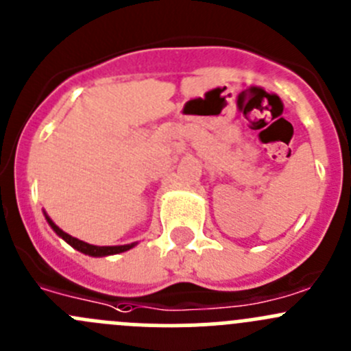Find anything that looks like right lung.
I'll return each instance as SVG.
<instances>
[{"label":"right lung","mask_w":351,"mask_h":351,"mask_svg":"<svg viewBox=\"0 0 351 351\" xmlns=\"http://www.w3.org/2000/svg\"><path fill=\"white\" fill-rule=\"evenodd\" d=\"M45 219H47L49 226H51V228L56 231V234L61 236V238L64 239L67 244H71L74 250L81 251V253L88 254V256H108V254H119V253H123V251H127V250H130V247L136 246V243L123 244V246H95V244H88L84 241H80V239L73 238V236H69L67 232L62 231V229H59L58 226L52 222V219L49 217L47 214H45Z\"/></svg>","instance_id":"1"}]
</instances>
